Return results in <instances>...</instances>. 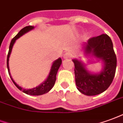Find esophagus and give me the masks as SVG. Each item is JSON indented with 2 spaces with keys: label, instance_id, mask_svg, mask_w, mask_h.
<instances>
[{
  "label": "esophagus",
  "instance_id": "1",
  "mask_svg": "<svg viewBox=\"0 0 123 123\" xmlns=\"http://www.w3.org/2000/svg\"><path fill=\"white\" fill-rule=\"evenodd\" d=\"M62 57H63V58H64V59H70L71 57H72V55H71V54L70 53H64V54L62 55Z\"/></svg>",
  "mask_w": 123,
  "mask_h": 123
}]
</instances>
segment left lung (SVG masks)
Wrapping results in <instances>:
<instances>
[{"label":"left lung","mask_w":123,"mask_h":123,"mask_svg":"<svg viewBox=\"0 0 123 123\" xmlns=\"http://www.w3.org/2000/svg\"><path fill=\"white\" fill-rule=\"evenodd\" d=\"M85 56H94L102 63L98 73L89 71L81 61L74 59L75 84L78 91L87 96H94L107 90L112 83L117 67V58L112 41L107 34L90 38L83 46Z\"/></svg>","instance_id":"1"}]
</instances>
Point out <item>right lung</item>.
<instances>
[{"label":"right lung","instance_id":"1","mask_svg":"<svg viewBox=\"0 0 123 123\" xmlns=\"http://www.w3.org/2000/svg\"><path fill=\"white\" fill-rule=\"evenodd\" d=\"M34 29V27L33 26H27V27H24L12 40L10 44V47H9V51H8V56H7V68H8V73H9L10 77V78L12 80V81L14 83V85H15L16 87H18L20 91H21L24 93L29 94V95L38 96V95H42V94H45V93L48 92L53 87V86H54L55 83V81H56V76H57V72L59 70V67L61 66V65L62 64V59L61 58H59L57 60H55L53 62L51 67V69H50V72L49 73V75H48V78H46V80L43 83H42L40 85H39L38 86L34 87L33 89H23V87H20L19 85L17 84L14 81L13 78H12L10 72V68H9V58L10 57L12 50V48H13V46L14 45V43H15V41L17 40L18 38H19L21 36L24 35L25 34H26L28 32L31 31H32Z\"/></svg>","mask_w":123,"mask_h":123}]
</instances>
